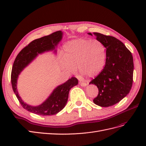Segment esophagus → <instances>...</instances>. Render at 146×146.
I'll use <instances>...</instances> for the list:
<instances>
[{
	"mask_svg": "<svg viewBox=\"0 0 146 146\" xmlns=\"http://www.w3.org/2000/svg\"><path fill=\"white\" fill-rule=\"evenodd\" d=\"M79 84H80V85L81 86H83V87H85V86H86L87 85V84H86V83L82 82H80V83H79Z\"/></svg>",
	"mask_w": 146,
	"mask_h": 146,
	"instance_id": "obj_1",
	"label": "esophagus"
}]
</instances>
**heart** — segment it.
Returning <instances> with one entry per match:
<instances>
[{"label": "heart", "mask_w": 146, "mask_h": 146, "mask_svg": "<svg viewBox=\"0 0 146 146\" xmlns=\"http://www.w3.org/2000/svg\"><path fill=\"white\" fill-rule=\"evenodd\" d=\"M63 56L60 57L61 69L69 74L76 72L90 77L98 76L105 62V50L102 44L96 39L78 38L63 46Z\"/></svg>", "instance_id": "b5f03b06"}]
</instances>
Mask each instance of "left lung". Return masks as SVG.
<instances>
[{"label": "left lung", "mask_w": 146, "mask_h": 146, "mask_svg": "<svg viewBox=\"0 0 146 146\" xmlns=\"http://www.w3.org/2000/svg\"><path fill=\"white\" fill-rule=\"evenodd\" d=\"M97 40L106 48L105 65L102 72L90 82L97 86L96 105L108 107L118 103L129 93L133 83V60L131 53L117 38L94 32Z\"/></svg>", "instance_id": "obj_1"}]
</instances>
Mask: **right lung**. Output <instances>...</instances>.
Here are the masks:
<instances>
[{
	"label": "right lung",
	"mask_w": 146,
	"mask_h": 146,
	"mask_svg": "<svg viewBox=\"0 0 146 146\" xmlns=\"http://www.w3.org/2000/svg\"><path fill=\"white\" fill-rule=\"evenodd\" d=\"M62 38L63 32L57 31L47 36L35 39L19 53L13 63L11 75L13 90L22 107L31 113L41 116L57 114L66 106L70 90L78 83L77 78L71 77L62 85L57 86L42 104L36 107L25 103L17 90V78L22 70L36 58L39 54L48 51H54L56 53L55 48Z\"/></svg>",
	"instance_id": "add662e5"
}]
</instances>
